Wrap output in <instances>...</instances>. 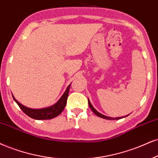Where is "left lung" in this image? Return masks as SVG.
Masks as SVG:
<instances>
[{
    "label": "left lung",
    "mask_w": 158,
    "mask_h": 158,
    "mask_svg": "<svg viewBox=\"0 0 158 158\" xmlns=\"http://www.w3.org/2000/svg\"><path fill=\"white\" fill-rule=\"evenodd\" d=\"M88 103H89V107H90L91 110H92L93 112H94V114H96L97 116H98L99 117L102 118H105V119H108V120H118V119H120V118H122L126 117V116H129V115H130V114H128V115H127V116H122V117H116V118L109 117V116H105V115H103V114H100V113H99L98 111H97V110H96V109H95V108H94V107L92 106V105L91 104L90 100H89V99H88Z\"/></svg>",
    "instance_id": "left-lung-1"
}]
</instances>
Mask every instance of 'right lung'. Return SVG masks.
I'll list each match as a JSON object with an SVG mask.
<instances>
[{
  "label": "right lung",
  "instance_id": "1",
  "mask_svg": "<svg viewBox=\"0 0 158 158\" xmlns=\"http://www.w3.org/2000/svg\"><path fill=\"white\" fill-rule=\"evenodd\" d=\"M70 85H71V84L68 85L66 91H64L63 95H62L61 98L58 100L57 102H56L55 104L52 105L51 106L44 108L33 109L28 108V107L23 106L21 103H19L18 101L15 98V97H14L13 95L12 97L14 100L17 102V104L18 105L21 110H22L27 116H28L29 117L37 120L51 119V118H55L57 116H58V115L63 111L64 108H65L66 105H67L68 95H69Z\"/></svg>",
  "mask_w": 158,
  "mask_h": 158
}]
</instances>
